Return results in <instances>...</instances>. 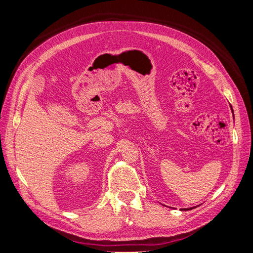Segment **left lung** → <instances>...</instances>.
Instances as JSON below:
<instances>
[{"instance_id":"8db88e82","label":"left lung","mask_w":253,"mask_h":253,"mask_svg":"<svg viewBox=\"0 0 253 253\" xmlns=\"http://www.w3.org/2000/svg\"><path fill=\"white\" fill-rule=\"evenodd\" d=\"M185 210H189V209H185Z\"/></svg>"}]
</instances>
